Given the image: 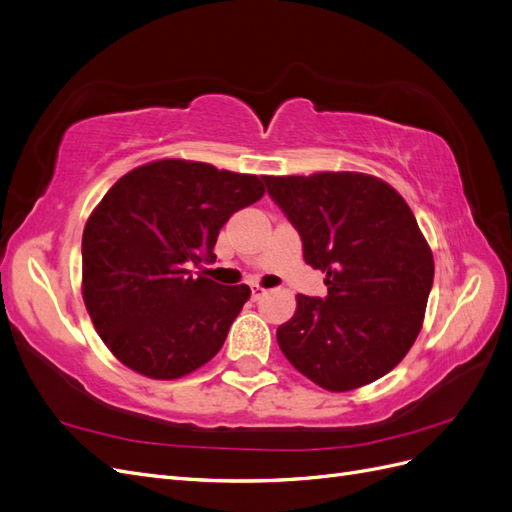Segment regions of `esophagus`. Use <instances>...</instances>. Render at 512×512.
<instances>
[{
    "label": "esophagus",
    "instance_id": "1",
    "mask_svg": "<svg viewBox=\"0 0 512 512\" xmlns=\"http://www.w3.org/2000/svg\"><path fill=\"white\" fill-rule=\"evenodd\" d=\"M265 288H260V286H252V301H258L260 297H265Z\"/></svg>",
    "mask_w": 512,
    "mask_h": 512
}]
</instances>
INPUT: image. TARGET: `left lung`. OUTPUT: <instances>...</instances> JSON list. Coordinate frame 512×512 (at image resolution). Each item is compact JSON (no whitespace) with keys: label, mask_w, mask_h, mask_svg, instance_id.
<instances>
[{"label":"left lung","mask_w":512,"mask_h":512,"mask_svg":"<svg viewBox=\"0 0 512 512\" xmlns=\"http://www.w3.org/2000/svg\"><path fill=\"white\" fill-rule=\"evenodd\" d=\"M299 230L303 258L327 273V297L297 294L277 329L286 359L333 393L382 378L421 333L433 256L408 203L365 173L262 177Z\"/></svg>","instance_id":"1"}]
</instances>
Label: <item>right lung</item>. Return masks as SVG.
Here are the masks:
<instances>
[{"mask_svg":"<svg viewBox=\"0 0 512 512\" xmlns=\"http://www.w3.org/2000/svg\"><path fill=\"white\" fill-rule=\"evenodd\" d=\"M265 194L256 175L158 160L123 175L83 230V301L106 348L153 380H175L224 346L250 288L190 265L213 262L220 228Z\"/></svg>","mask_w":512,"mask_h":512,"instance_id":"right-lung-1","label":"right lung"}]
</instances>
